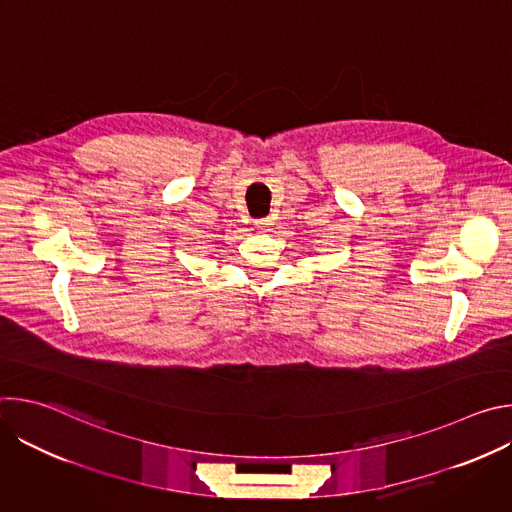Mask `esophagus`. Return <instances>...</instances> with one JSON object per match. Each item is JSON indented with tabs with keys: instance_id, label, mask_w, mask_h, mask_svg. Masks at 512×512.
<instances>
[{
	"instance_id": "esophagus-1",
	"label": "esophagus",
	"mask_w": 512,
	"mask_h": 512,
	"mask_svg": "<svg viewBox=\"0 0 512 512\" xmlns=\"http://www.w3.org/2000/svg\"><path fill=\"white\" fill-rule=\"evenodd\" d=\"M255 227L259 231H267L271 227V218H259V221H255Z\"/></svg>"
}]
</instances>
